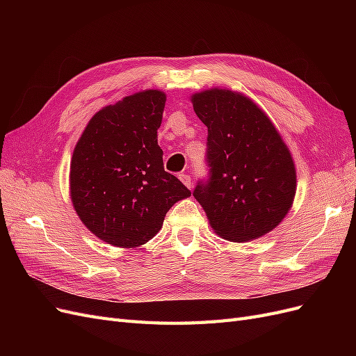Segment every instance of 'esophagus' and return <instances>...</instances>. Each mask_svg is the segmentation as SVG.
Returning a JSON list of instances; mask_svg holds the SVG:
<instances>
[{
    "mask_svg": "<svg viewBox=\"0 0 356 356\" xmlns=\"http://www.w3.org/2000/svg\"><path fill=\"white\" fill-rule=\"evenodd\" d=\"M179 179L182 181V184H184L187 188H191V184H193V182H191V177H190V175H187V174H181V175H179Z\"/></svg>",
    "mask_w": 356,
    "mask_h": 356,
    "instance_id": "34e87169",
    "label": "esophagus"
}]
</instances>
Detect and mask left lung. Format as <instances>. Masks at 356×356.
<instances>
[{
	"label": "left lung",
	"instance_id": "left-lung-1",
	"mask_svg": "<svg viewBox=\"0 0 356 356\" xmlns=\"http://www.w3.org/2000/svg\"><path fill=\"white\" fill-rule=\"evenodd\" d=\"M208 127L209 177L193 196L213 232L232 242H248L272 232L296 196V166L266 113L242 93L209 89L191 96Z\"/></svg>",
	"mask_w": 356,
	"mask_h": 356
}]
</instances>
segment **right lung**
Returning a JSON list of instances; mask_svg holds the SVG:
<instances>
[{
  "instance_id": "1",
  "label": "right lung",
  "mask_w": 356,
  "mask_h": 356,
  "mask_svg": "<svg viewBox=\"0 0 356 356\" xmlns=\"http://www.w3.org/2000/svg\"><path fill=\"white\" fill-rule=\"evenodd\" d=\"M166 95L144 90L104 106L74 148L70 190L83 224L106 243L153 239L166 212L191 191L163 168L157 144Z\"/></svg>"
}]
</instances>
